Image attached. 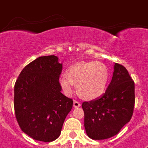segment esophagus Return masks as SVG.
Returning <instances> with one entry per match:
<instances>
[{
  "mask_svg": "<svg viewBox=\"0 0 148 148\" xmlns=\"http://www.w3.org/2000/svg\"><path fill=\"white\" fill-rule=\"evenodd\" d=\"M73 106H74V108H79L81 106V103L77 101H74L73 103Z\"/></svg>",
  "mask_w": 148,
  "mask_h": 148,
  "instance_id": "esophagus-1",
  "label": "esophagus"
}]
</instances>
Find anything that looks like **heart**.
Instances as JSON below:
<instances>
[{
	"mask_svg": "<svg viewBox=\"0 0 148 148\" xmlns=\"http://www.w3.org/2000/svg\"><path fill=\"white\" fill-rule=\"evenodd\" d=\"M109 81V71L104 64L96 61H81L71 65L66 75H61L58 84L67 96L72 95L74 84L81 97L94 100L105 93Z\"/></svg>",
	"mask_w": 148,
	"mask_h": 148,
	"instance_id": "1",
	"label": "heart"
}]
</instances>
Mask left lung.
Listing matches in <instances>:
<instances>
[{
  "instance_id": "1",
  "label": "left lung",
  "mask_w": 148,
  "mask_h": 148,
  "mask_svg": "<svg viewBox=\"0 0 148 148\" xmlns=\"http://www.w3.org/2000/svg\"><path fill=\"white\" fill-rule=\"evenodd\" d=\"M134 102V82L126 68L115 63L112 79L105 93L82 103L88 137L93 140H104L117 134L130 121Z\"/></svg>"
}]
</instances>
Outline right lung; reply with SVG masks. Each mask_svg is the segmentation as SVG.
<instances>
[{
    "instance_id": "obj_1",
    "label": "right lung",
    "mask_w": 148,
    "mask_h": 148,
    "mask_svg": "<svg viewBox=\"0 0 148 148\" xmlns=\"http://www.w3.org/2000/svg\"><path fill=\"white\" fill-rule=\"evenodd\" d=\"M61 71L57 56H43L27 65L16 81L15 116L22 131L34 140H56L73 107V100L60 92Z\"/></svg>"
}]
</instances>
